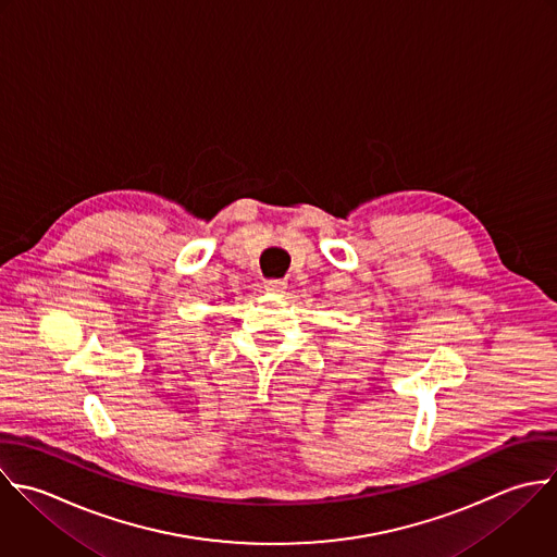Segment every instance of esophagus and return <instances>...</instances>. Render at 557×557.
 Returning <instances> with one entry per match:
<instances>
[{
  "mask_svg": "<svg viewBox=\"0 0 557 557\" xmlns=\"http://www.w3.org/2000/svg\"><path fill=\"white\" fill-rule=\"evenodd\" d=\"M264 288L269 293H284L286 290V282L284 280H267L264 282Z\"/></svg>",
  "mask_w": 557,
  "mask_h": 557,
  "instance_id": "1",
  "label": "esophagus"
}]
</instances>
